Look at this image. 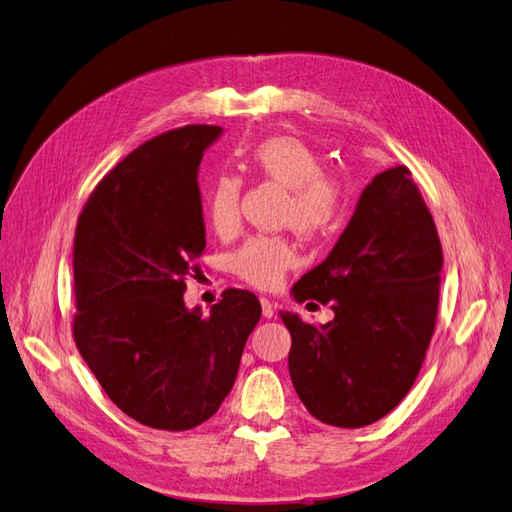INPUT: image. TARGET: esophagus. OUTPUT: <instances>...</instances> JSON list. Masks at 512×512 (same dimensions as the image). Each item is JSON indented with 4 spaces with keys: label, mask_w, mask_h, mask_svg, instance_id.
Here are the masks:
<instances>
[{
    "label": "esophagus",
    "mask_w": 512,
    "mask_h": 512,
    "mask_svg": "<svg viewBox=\"0 0 512 512\" xmlns=\"http://www.w3.org/2000/svg\"><path fill=\"white\" fill-rule=\"evenodd\" d=\"M260 305H262V316H265V318H273L275 307H273V303H271L267 297H260Z\"/></svg>",
    "instance_id": "obj_1"
}]
</instances>
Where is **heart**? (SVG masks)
<instances>
[{"label":"heart","mask_w":512,"mask_h":512,"mask_svg":"<svg viewBox=\"0 0 512 512\" xmlns=\"http://www.w3.org/2000/svg\"><path fill=\"white\" fill-rule=\"evenodd\" d=\"M247 164L262 179L288 188L282 220L305 237H322L337 228L346 207V190L335 175L324 173L322 158L294 136L277 134L252 147ZM241 179L213 177L205 194V215L215 235L228 239L241 224ZM297 247L282 235H256L247 239L230 258L239 280L256 288H273L288 269L297 265Z\"/></svg>","instance_id":"b5f03b06"}]
</instances>
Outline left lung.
I'll return each mask as SVG.
<instances>
[{"label": "left lung", "mask_w": 512, "mask_h": 512, "mask_svg": "<svg viewBox=\"0 0 512 512\" xmlns=\"http://www.w3.org/2000/svg\"><path fill=\"white\" fill-rule=\"evenodd\" d=\"M442 243L408 166L376 175L327 260L294 284L299 303L331 305L322 327L280 312L294 391L318 421H380L421 371L440 301Z\"/></svg>", "instance_id": "obj_1"}]
</instances>
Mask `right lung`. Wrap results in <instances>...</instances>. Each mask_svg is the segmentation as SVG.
Returning <instances> with one entry per match:
<instances>
[{
  "mask_svg": "<svg viewBox=\"0 0 512 512\" xmlns=\"http://www.w3.org/2000/svg\"><path fill=\"white\" fill-rule=\"evenodd\" d=\"M220 132L153 136L104 175L76 222V348L108 399L153 429L185 431L218 412L262 314L239 288L209 316L183 303L205 250L198 166Z\"/></svg>",
  "mask_w": 512,
  "mask_h": 512,
  "instance_id": "right-lung-1",
  "label": "right lung"
}]
</instances>
